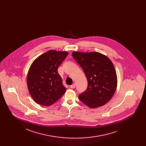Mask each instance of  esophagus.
I'll return each instance as SVG.
<instances>
[{
  "mask_svg": "<svg viewBox=\"0 0 146 146\" xmlns=\"http://www.w3.org/2000/svg\"><path fill=\"white\" fill-rule=\"evenodd\" d=\"M75 87H76V84L75 83L73 84L72 85H70V88H72V89H74V88H75Z\"/></svg>",
  "mask_w": 146,
  "mask_h": 146,
  "instance_id": "obj_1",
  "label": "esophagus"
}]
</instances>
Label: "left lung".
I'll use <instances>...</instances> for the list:
<instances>
[{
  "instance_id": "1",
  "label": "left lung",
  "mask_w": 146,
  "mask_h": 146,
  "mask_svg": "<svg viewBox=\"0 0 146 146\" xmlns=\"http://www.w3.org/2000/svg\"><path fill=\"white\" fill-rule=\"evenodd\" d=\"M72 56L83 68L88 80L86 90L79 96L80 101L92 108L107 104L113 96L117 83L111 61L96 52H74Z\"/></svg>"
}]
</instances>
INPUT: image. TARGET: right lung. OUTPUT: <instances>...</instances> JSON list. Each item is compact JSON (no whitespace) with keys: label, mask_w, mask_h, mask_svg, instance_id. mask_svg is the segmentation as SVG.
<instances>
[{"label":"right lung","mask_w":146,"mask_h":146,"mask_svg":"<svg viewBox=\"0 0 146 146\" xmlns=\"http://www.w3.org/2000/svg\"><path fill=\"white\" fill-rule=\"evenodd\" d=\"M68 55L67 52L49 50L31 64L27 77L29 93L38 104L50 106L66 92V88L58 73V68Z\"/></svg>","instance_id":"1"}]
</instances>
